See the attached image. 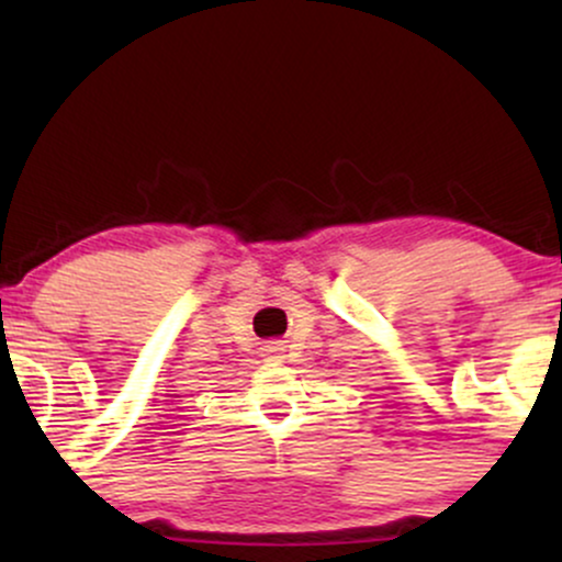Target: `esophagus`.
Masks as SVG:
<instances>
[{"mask_svg":"<svg viewBox=\"0 0 562 562\" xmlns=\"http://www.w3.org/2000/svg\"><path fill=\"white\" fill-rule=\"evenodd\" d=\"M263 351H267V357H277L280 351H285V346H282V340H269V344L263 346Z\"/></svg>","mask_w":562,"mask_h":562,"instance_id":"obj_1","label":"esophagus"}]
</instances>
